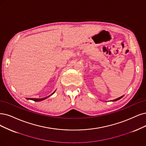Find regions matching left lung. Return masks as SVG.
<instances>
[{
    "instance_id": "obj_1",
    "label": "left lung",
    "mask_w": 146,
    "mask_h": 146,
    "mask_svg": "<svg viewBox=\"0 0 146 146\" xmlns=\"http://www.w3.org/2000/svg\"><path fill=\"white\" fill-rule=\"evenodd\" d=\"M124 96V95L123 96H121V97H120V98H117V99H114V100H112V102H115V101H117V100H120V99H121Z\"/></svg>"
}]
</instances>
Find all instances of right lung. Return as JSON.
<instances>
[{
  "mask_svg": "<svg viewBox=\"0 0 146 146\" xmlns=\"http://www.w3.org/2000/svg\"><path fill=\"white\" fill-rule=\"evenodd\" d=\"M56 91V90H55ZM55 91H54V92L53 93H52L50 96H47V97H46V98H41V99H35V98H26V99H28V100H34V101H35V102H40V101H42V100H45V99H46L47 98H48V97H50V96H52V94H53L54 93H55Z\"/></svg>",
  "mask_w": 146,
  "mask_h": 146,
  "instance_id": "add662e5",
  "label": "right lung"
}]
</instances>
